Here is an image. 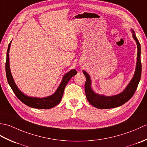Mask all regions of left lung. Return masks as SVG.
I'll use <instances>...</instances> for the list:
<instances>
[{
  "label": "left lung",
  "mask_w": 147,
  "mask_h": 147,
  "mask_svg": "<svg viewBox=\"0 0 147 147\" xmlns=\"http://www.w3.org/2000/svg\"><path fill=\"white\" fill-rule=\"evenodd\" d=\"M132 36L135 40L137 45V59L135 71L131 80L123 92L117 95L112 96H105L100 95L93 91L92 88V80L89 74L85 70L83 71V74L86 77L85 90L86 98L93 107L98 109H112L117 107L125 104L132 97L138 87V83L141 78L142 74V63L140 55H141V46L138 40L137 39L133 30L131 29Z\"/></svg>",
  "instance_id": "left-lung-1"
}]
</instances>
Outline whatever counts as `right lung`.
<instances>
[{
    "mask_svg": "<svg viewBox=\"0 0 147 147\" xmlns=\"http://www.w3.org/2000/svg\"><path fill=\"white\" fill-rule=\"evenodd\" d=\"M11 42L12 41L9 43L7 51V59H6L5 62V73L9 85H10L12 91L14 93V94L16 95L17 97L23 104L32 108L49 109L58 105L62 99L65 86H66L69 81L71 80V78L77 74V71L75 69H71V71L67 72L66 74H65L64 76L62 77L61 83L59 85L57 89L56 90L55 93H53L51 95L43 98L33 97V96L26 95L18 88V87L17 86L16 84L15 83L13 78H12L11 74L10 65H9V54Z\"/></svg>",
    "mask_w": 147,
    "mask_h": 147,
    "instance_id": "right-lung-1",
    "label": "right lung"
}]
</instances>
